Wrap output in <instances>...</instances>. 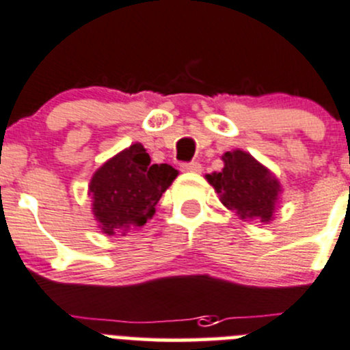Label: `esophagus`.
<instances>
[{
  "mask_svg": "<svg viewBox=\"0 0 350 350\" xmlns=\"http://www.w3.org/2000/svg\"><path fill=\"white\" fill-rule=\"evenodd\" d=\"M181 171L183 172H202V164L196 161L186 162V164H181Z\"/></svg>",
  "mask_w": 350,
  "mask_h": 350,
  "instance_id": "1",
  "label": "esophagus"
}]
</instances>
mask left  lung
<instances>
[{
	"label": "left lung",
	"mask_w": 350,
	"mask_h": 350,
	"mask_svg": "<svg viewBox=\"0 0 350 350\" xmlns=\"http://www.w3.org/2000/svg\"><path fill=\"white\" fill-rule=\"evenodd\" d=\"M222 161V171L206 174V181L219 193L220 202L241 219L270 222L280 193L275 176L243 150L226 152Z\"/></svg>",
	"instance_id": "obj_1"
}]
</instances>
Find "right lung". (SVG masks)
<instances>
[{
    "label": "right lung",
    "mask_w": 350,
    "mask_h": 350,
    "mask_svg": "<svg viewBox=\"0 0 350 350\" xmlns=\"http://www.w3.org/2000/svg\"><path fill=\"white\" fill-rule=\"evenodd\" d=\"M176 176L172 165L150 164V155L142 144H133L100 165L89 191L103 232L114 236L144 226L154 217L162 193Z\"/></svg>",
    "instance_id": "right-lung-1"
}]
</instances>
